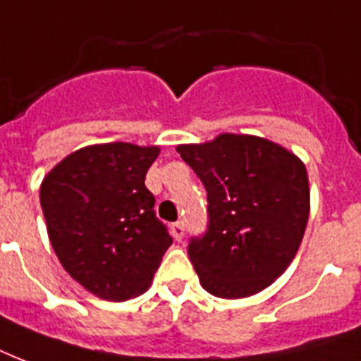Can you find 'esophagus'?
Returning a JSON list of instances; mask_svg holds the SVG:
<instances>
[{
  "mask_svg": "<svg viewBox=\"0 0 361 361\" xmlns=\"http://www.w3.org/2000/svg\"><path fill=\"white\" fill-rule=\"evenodd\" d=\"M171 235L175 237V241H180L184 237V226L183 222H175V224L171 226Z\"/></svg>",
  "mask_w": 361,
  "mask_h": 361,
  "instance_id": "esophagus-1",
  "label": "esophagus"
}]
</instances>
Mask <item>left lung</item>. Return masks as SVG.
<instances>
[{
  "mask_svg": "<svg viewBox=\"0 0 361 361\" xmlns=\"http://www.w3.org/2000/svg\"><path fill=\"white\" fill-rule=\"evenodd\" d=\"M177 152L207 188L209 228L188 247L201 286L224 300L265 290L292 264L305 235V164L279 142L241 133L178 145Z\"/></svg>",
  "mask_w": 361,
  "mask_h": 361,
  "instance_id": "obj_1",
  "label": "left lung"
}]
</instances>
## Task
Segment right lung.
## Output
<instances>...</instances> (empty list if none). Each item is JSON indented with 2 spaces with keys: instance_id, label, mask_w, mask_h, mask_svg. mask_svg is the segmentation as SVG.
<instances>
[{
  "instance_id": "obj_1",
  "label": "right lung",
  "mask_w": 361,
  "mask_h": 361,
  "mask_svg": "<svg viewBox=\"0 0 361 361\" xmlns=\"http://www.w3.org/2000/svg\"><path fill=\"white\" fill-rule=\"evenodd\" d=\"M160 147L88 145L44 175L39 197L50 245L63 269L90 294L126 301L152 282L171 235L145 186Z\"/></svg>"
}]
</instances>
